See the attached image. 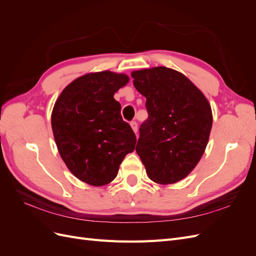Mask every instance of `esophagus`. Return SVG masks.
<instances>
[{
	"label": "esophagus",
	"mask_w": 256,
	"mask_h": 256,
	"mask_svg": "<svg viewBox=\"0 0 256 256\" xmlns=\"http://www.w3.org/2000/svg\"><path fill=\"white\" fill-rule=\"evenodd\" d=\"M130 125H131V128H132V130L136 134L138 132V122L136 120H132L130 122Z\"/></svg>",
	"instance_id": "esophagus-1"
}]
</instances>
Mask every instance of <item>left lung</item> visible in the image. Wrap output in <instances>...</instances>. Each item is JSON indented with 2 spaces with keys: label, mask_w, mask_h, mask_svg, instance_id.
<instances>
[{
  "label": "left lung",
  "mask_w": 256,
  "mask_h": 256,
  "mask_svg": "<svg viewBox=\"0 0 256 256\" xmlns=\"http://www.w3.org/2000/svg\"><path fill=\"white\" fill-rule=\"evenodd\" d=\"M131 76L146 98L148 113L140 126L136 154L152 182H180L205 152L212 126L210 106L203 92L174 69L154 67Z\"/></svg>",
  "instance_id": "left-lung-1"
}]
</instances>
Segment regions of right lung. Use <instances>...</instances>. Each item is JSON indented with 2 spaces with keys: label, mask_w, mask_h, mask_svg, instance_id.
I'll return each instance as SVG.
<instances>
[{
  "label": "right lung",
  "mask_w": 256,
  "mask_h": 256,
  "mask_svg": "<svg viewBox=\"0 0 256 256\" xmlns=\"http://www.w3.org/2000/svg\"><path fill=\"white\" fill-rule=\"evenodd\" d=\"M129 78L124 74H88L72 82L52 111L58 152L70 172L92 186L111 182L120 164L132 152L136 138L113 98Z\"/></svg>",
  "instance_id": "add662e5"
}]
</instances>
